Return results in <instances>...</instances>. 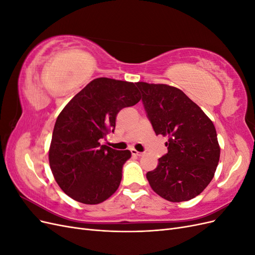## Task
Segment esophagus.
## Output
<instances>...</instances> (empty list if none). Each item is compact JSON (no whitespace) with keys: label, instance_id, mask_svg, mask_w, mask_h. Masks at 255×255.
I'll return each instance as SVG.
<instances>
[{"label":"esophagus","instance_id":"esophagus-1","mask_svg":"<svg viewBox=\"0 0 255 255\" xmlns=\"http://www.w3.org/2000/svg\"><path fill=\"white\" fill-rule=\"evenodd\" d=\"M130 153H132L133 156H141V154H142L141 152H138L135 149H130Z\"/></svg>","mask_w":255,"mask_h":255}]
</instances>
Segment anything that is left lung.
Returning a JSON list of instances; mask_svg holds the SVG:
<instances>
[{"label":"left lung","mask_w":255,"mask_h":255,"mask_svg":"<svg viewBox=\"0 0 255 255\" xmlns=\"http://www.w3.org/2000/svg\"><path fill=\"white\" fill-rule=\"evenodd\" d=\"M156 135L168 137V153L146 173L151 188L170 202H183L206 188L219 163L213 121L184 92L166 84L136 83Z\"/></svg>","instance_id":"obj_1"}]
</instances>
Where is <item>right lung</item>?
<instances>
[{"instance_id": "right-lung-1", "label": "right lung", "mask_w": 255, "mask_h": 255, "mask_svg": "<svg viewBox=\"0 0 255 255\" xmlns=\"http://www.w3.org/2000/svg\"><path fill=\"white\" fill-rule=\"evenodd\" d=\"M134 83L109 78L91 81L60 112L49 150L52 173L66 195L84 204H99L118 189L128 150L101 144L114 132L116 117L140 101Z\"/></svg>"}]
</instances>
